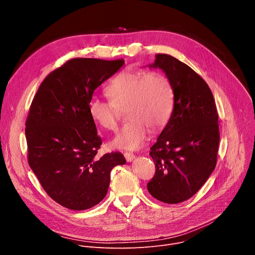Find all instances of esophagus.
I'll use <instances>...</instances> for the list:
<instances>
[{"label":"esophagus","instance_id":"esophagus-1","mask_svg":"<svg viewBox=\"0 0 255 255\" xmlns=\"http://www.w3.org/2000/svg\"><path fill=\"white\" fill-rule=\"evenodd\" d=\"M124 156H125V158H126V160L129 162V161H132L134 158H135V155L133 154V153H131V152H125L124 153Z\"/></svg>","mask_w":255,"mask_h":255}]
</instances>
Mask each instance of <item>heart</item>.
Returning a JSON list of instances; mask_svg holds the SVG:
<instances>
[{"mask_svg": "<svg viewBox=\"0 0 255 255\" xmlns=\"http://www.w3.org/2000/svg\"><path fill=\"white\" fill-rule=\"evenodd\" d=\"M110 101L92 98L88 104L93 121L102 128L115 131L126 108L130 120L112 140V146L119 149L139 148L149 129L159 131L168 122L173 109L174 94L168 78L158 71L124 70L106 88Z\"/></svg>", "mask_w": 255, "mask_h": 255, "instance_id": "obj_1", "label": "heart"}]
</instances>
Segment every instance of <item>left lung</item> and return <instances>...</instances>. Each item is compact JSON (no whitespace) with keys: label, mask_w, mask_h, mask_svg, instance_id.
<instances>
[{"label":"left lung","mask_w":255,"mask_h":255,"mask_svg":"<svg viewBox=\"0 0 255 255\" xmlns=\"http://www.w3.org/2000/svg\"><path fill=\"white\" fill-rule=\"evenodd\" d=\"M150 66L165 72L174 106L150 148L155 173L147 190L160 202L177 204L192 198L215 169L220 141L218 112L209 86L189 65L158 53Z\"/></svg>","instance_id":"1"}]
</instances>
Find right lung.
Listing matches in <instances>:
<instances>
[{
  "instance_id": "right-lung-1",
  "label": "right lung",
  "mask_w": 255,
  "mask_h": 255,
  "mask_svg": "<svg viewBox=\"0 0 255 255\" xmlns=\"http://www.w3.org/2000/svg\"><path fill=\"white\" fill-rule=\"evenodd\" d=\"M124 59L72 58L41 83L26 119L28 163L46 194L76 211L90 209L107 195L110 172L126 163L120 152L98 157L102 144L89 114L95 90Z\"/></svg>"
}]
</instances>
